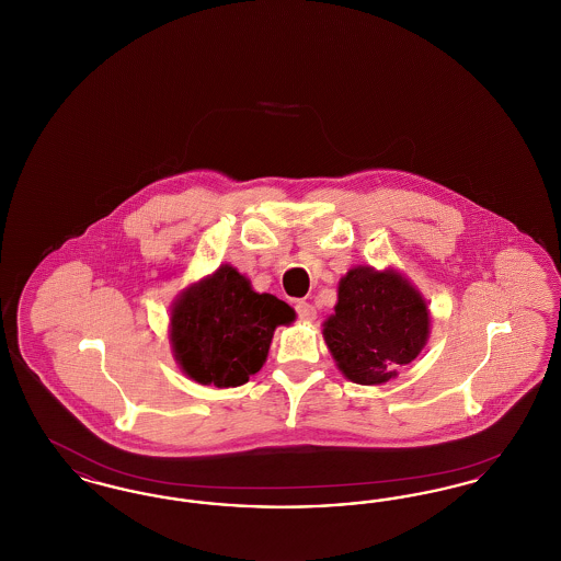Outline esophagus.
Here are the masks:
<instances>
[{
  "instance_id": "1",
  "label": "esophagus",
  "mask_w": 561,
  "mask_h": 561,
  "mask_svg": "<svg viewBox=\"0 0 561 561\" xmlns=\"http://www.w3.org/2000/svg\"><path fill=\"white\" fill-rule=\"evenodd\" d=\"M296 313H298V318L302 321H313L316 316H318L316 307L311 302H307V300H298L296 302Z\"/></svg>"
}]
</instances>
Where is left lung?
<instances>
[{"mask_svg": "<svg viewBox=\"0 0 561 561\" xmlns=\"http://www.w3.org/2000/svg\"><path fill=\"white\" fill-rule=\"evenodd\" d=\"M427 302L393 268L353 267L339 284L323 341L339 370L357 385H382L419 357L428 339Z\"/></svg>", "mask_w": 561, "mask_h": 561, "instance_id": "8db88e82", "label": "left lung"}]
</instances>
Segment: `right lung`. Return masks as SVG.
I'll return each mask as SVG.
<instances>
[{
  "instance_id": "add662e5",
  "label": "right lung",
  "mask_w": 561,
  "mask_h": 561,
  "mask_svg": "<svg viewBox=\"0 0 561 561\" xmlns=\"http://www.w3.org/2000/svg\"><path fill=\"white\" fill-rule=\"evenodd\" d=\"M293 320L290 305L254 293L250 279L220 265L174 300L170 343L174 359L195 382L240 387L263 368L275 328Z\"/></svg>"
}]
</instances>
